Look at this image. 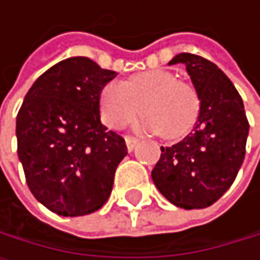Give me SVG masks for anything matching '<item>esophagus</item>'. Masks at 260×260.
Segmentation results:
<instances>
[{
	"label": "esophagus",
	"mask_w": 260,
	"mask_h": 260,
	"mask_svg": "<svg viewBox=\"0 0 260 260\" xmlns=\"http://www.w3.org/2000/svg\"><path fill=\"white\" fill-rule=\"evenodd\" d=\"M125 144H127V149H128V152H132V150L136 147V144H138V139H136L135 136H130V135H127V136H125Z\"/></svg>",
	"instance_id": "obj_1"
}]
</instances>
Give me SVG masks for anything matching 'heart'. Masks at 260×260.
I'll return each instance as SVG.
<instances>
[{
    "label": "heart",
    "mask_w": 260,
    "mask_h": 260,
    "mask_svg": "<svg viewBox=\"0 0 260 260\" xmlns=\"http://www.w3.org/2000/svg\"><path fill=\"white\" fill-rule=\"evenodd\" d=\"M139 110L146 113L144 128L158 132L166 139H180L199 119L200 98L189 82L178 80L166 70L136 73L124 82H108L101 89L99 113L108 127L128 125Z\"/></svg>",
    "instance_id": "obj_1"
}]
</instances>
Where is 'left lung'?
Returning a JSON list of instances; mask_svg holds the SVG:
<instances>
[{
  "mask_svg": "<svg viewBox=\"0 0 260 260\" xmlns=\"http://www.w3.org/2000/svg\"><path fill=\"white\" fill-rule=\"evenodd\" d=\"M183 63L200 98L199 119L183 141L161 147L152 171L158 190L172 205L202 209L215 203L234 183L245 158L250 124L233 82L212 61L183 52Z\"/></svg>",
  "mask_w": 260,
  "mask_h": 260,
  "instance_id": "8db88e82",
  "label": "left lung"
}]
</instances>
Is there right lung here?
Segmentation results:
<instances>
[{"mask_svg": "<svg viewBox=\"0 0 260 260\" xmlns=\"http://www.w3.org/2000/svg\"><path fill=\"white\" fill-rule=\"evenodd\" d=\"M114 77L88 57L61 60L34 82L18 111L17 150L26 183L58 215L101 209L127 155L124 138L101 122V89Z\"/></svg>", "mask_w": 260, "mask_h": 260, "instance_id": "right-lung-1", "label": "right lung"}]
</instances>
